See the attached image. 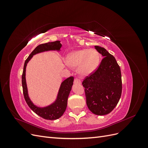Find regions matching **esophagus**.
<instances>
[{"label":"esophagus","instance_id":"34e87169","mask_svg":"<svg viewBox=\"0 0 148 148\" xmlns=\"http://www.w3.org/2000/svg\"><path fill=\"white\" fill-rule=\"evenodd\" d=\"M74 83H77V84H81V81H80L79 79L76 78L74 79Z\"/></svg>","mask_w":148,"mask_h":148}]
</instances>
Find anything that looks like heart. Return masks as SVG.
I'll use <instances>...</instances> for the list:
<instances>
[{
	"label": "heart",
	"mask_w": 148,
	"mask_h": 148,
	"mask_svg": "<svg viewBox=\"0 0 148 148\" xmlns=\"http://www.w3.org/2000/svg\"><path fill=\"white\" fill-rule=\"evenodd\" d=\"M100 56L95 49H84L70 53L66 62L72 68H78L80 75L86 76L95 71L99 66Z\"/></svg>",
	"instance_id": "1"
}]
</instances>
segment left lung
I'll return each instance as SVG.
<instances>
[{
    "label": "left lung",
    "instance_id": "left-lung-1",
    "mask_svg": "<svg viewBox=\"0 0 148 148\" xmlns=\"http://www.w3.org/2000/svg\"><path fill=\"white\" fill-rule=\"evenodd\" d=\"M104 57L98 69L82 83L88 109L93 114L104 115L115 108L122 95V75L115 57L106 49L95 46Z\"/></svg>",
    "mask_w": 148,
    "mask_h": 148
}]
</instances>
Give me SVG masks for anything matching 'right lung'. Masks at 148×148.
I'll list each match as a JSON object with an SVG mask.
<instances>
[{"label":"right lung","mask_w":148,"mask_h":148,"mask_svg":"<svg viewBox=\"0 0 148 148\" xmlns=\"http://www.w3.org/2000/svg\"><path fill=\"white\" fill-rule=\"evenodd\" d=\"M61 47L62 44L60 41L40 44L34 49V50L30 53L27 59L25 60L23 74H22V87H23V95L26 103L34 112L46 120H56L59 119L64 114L66 108L67 100L72 88L74 78L73 77H70L65 79L61 83L56 99L52 104L44 107H40L34 105L28 96L27 85L26 82V68L28 62L34 55L49 51H60Z\"/></svg>","instance_id":"1"}]
</instances>
